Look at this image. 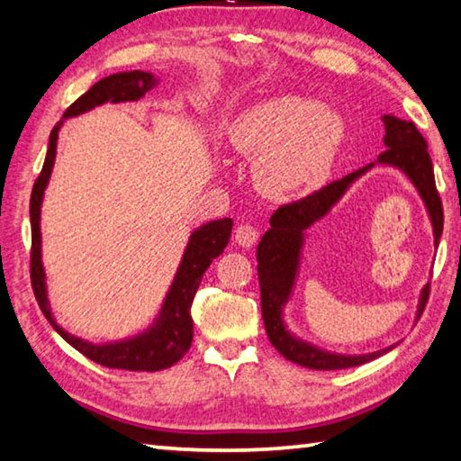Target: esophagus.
Returning <instances> with one entry per match:
<instances>
[{"label": "esophagus", "instance_id": "obj_1", "mask_svg": "<svg viewBox=\"0 0 461 461\" xmlns=\"http://www.w3.org/2000/svg\"><path fill=\"white\" fill-rule=\"evenodd\" d=\"M256 240H258V230H256L254 225H249V223L238 225V230H236V241H238L240 246L252 248V246L256 244Z\"/></svg>", "mask_w": 461, "mask_h": 461}]
</instances>
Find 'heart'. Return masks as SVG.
Returning <instances> with one entry per match:
<instances>
[{
	"label": "heart",
	"instance_id": "1",
	"mask_svg": "<svg viewBox=\"0 0 461 461\" xmlns=\"http://www.w3.org/2000/svg\"><path fill=\"white\" fill-rule=\"evenodd\" d=\"M346 138L338 112L301 95L260 101L233 122L230 140L256 160V181L272 197H291L321 185Z\"/></svg>",
	"mask_w": 461,
	"mask_h": 461
}]
</instances>
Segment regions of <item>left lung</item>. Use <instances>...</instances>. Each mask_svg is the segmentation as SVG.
Segmentation results:
<instances>
[{
  "label": "left lung",
  "instance_id": "obj_1",
  "mask_svg": "<svg viewBox=\"0 0 461 461\" xmlns=\"http://www.w3.org/2000/svg\"><path fill=\"white\" fill-rule=\"evenodd\" d=\"M384 144L386 150L378 156L376 162H370L356 173H349L348 176L333 181L323 189L307 194L305 199H299L288 205L278 207L270 217V230L264 233L258 249H256V260H258V280H260V299H262V319L264 327H267L268 339L272 346L278 349L280 356L291 360L299 366H305L311 370H341V368H354L374 360L386 349L380 352L364 354V356H343V354H331L325 349H319L317 346L303 341L301 338L286 330L283 309L291 299L296 272H299L301 264V249L305 244V231L315 221L321 220L331 212V207L338 203L346 191L352 186L356 178H360L364 173L374 165H388L401 168L404 175L411 178V183L417 186V191L423 199L429 220L433 225L435 246L439 244L441 231H443V207L439 193L435 186L433 176V165L431 156L427 152V142L420 136V131L415 128V123L407 120H399L394 115H384ZM429 299V285L420 291L419 299V311L417 319L423 313Z\"/></svg>",
  "mask_w": 461,
  "mask_h": 461
}]
</instances>
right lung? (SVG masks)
<instances>
[{
  "label": "right lung",
  "instance_id": "right-lung-1",
  "mask_svg": "<svg viewBox=\"0 0 461 461\" xmlns=\"http://www.w3.org/2000/svg\"><path fill=\"white\" fill-rule=\"evenodd\" d=\"M158 79L152 73L130 71L115 73L105 79L97 81L93 87L83 93L75 104L67 109L62 120L52 128L49 140V152H46L42 173L38 175L32 197H30V223H32V256H30V276H32V288L36 294L38 305H41L44 317L59 331V335L67 343H71L75 349H79L89 360L97 362L105 368H118L130 372H158L170 368L181 357L189 352L193 341V317L191 305L194 293L201 285V278L205 275L217 256L223 254V248L228 246L231 236L233 221L230 217L223 220L203 223L194 230L189 238V244L183 254V260L178 264L176 276L170 285L167 299L162 303V309L156 321L148 327L144 333L134 335L130 339L112 341V343H91L81 338H75L68 331L54 321L49 294H46V275L42 267V236H41V207L44 199V189L49 185V178L54 167V156H57V142L62 122L67 118H75L89 109L104 104H122V101H138L144 97L146 91H150Z\"/></svg>",
  "mask_w": 461,
  "mask_h": 461
}]
</instances>
